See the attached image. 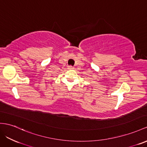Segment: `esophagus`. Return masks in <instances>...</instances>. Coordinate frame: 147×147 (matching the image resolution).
<instances>
[{
  "label": "esophagus",
  "mask_w": 147,
  "mask_h": 147,
  "mask_svg": "<svg viewBox=\"0 0 147 147\" xmlns=\"http://www.w3.org/2000/svg\"><path fill=\"white\" fill-rule=\"evenodd\" d=\"M74 68V67L72 66H68V69H73Z\"/></svg>",
  "instance_id": "obj_1"
}]
</instances>
